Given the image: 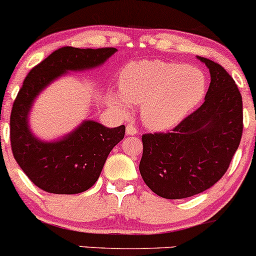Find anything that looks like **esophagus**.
I'll return each instance as SVG.
<instances>
[{"instance_id": "1", "label": "esophagus", "mask_w": 256, "mask_h": 256, "mask_svg": "<svg viewBox=\"0 0 256 256\" xmlns=\"http://www.w3.org/2000/svg\"><path fill=\"white\" fill-rule=\"evenodd\" d=\"M138 134V130L136 126L132 124L126 125V134H128V136H134V134Z\"/></svg>"}]
</instances>
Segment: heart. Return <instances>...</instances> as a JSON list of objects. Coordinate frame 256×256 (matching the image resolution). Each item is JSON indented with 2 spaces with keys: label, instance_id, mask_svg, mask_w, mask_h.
Segmentation results:
<instances>
[{
  "label": "heart",
  "instance_id": "1",
  "mask_svg": "<svg viewBox=\"0 0 256 256\" xmlns=\"http://www.w3.org/2000/svg\"><path fill=\"white\" fill-rule=\"evenodd\" d=\"M122 96H113L122 110L142 104L140 116L152 130H168L183 120L204 98L206 78L192 66L161 60L128 64L120 73Z\"/></svg>",
  "mask_w": 256,
  "mask_h": 256
}]
</instances>
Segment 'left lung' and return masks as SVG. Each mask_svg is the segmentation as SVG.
<instances>
[{
    "label": "left lung",
    "instance_id": "left-lung-1",
    "mask_svg": "<svg viewBox=\"0 0 256 256\" xmlns=\"http://www.w3.org/2000/svg\"><path fill=\"white\" fill-rule=\"evenodd\" d=\"M210 73L204 102L173 128L142 136L140 172L164 198L198 195L228 171L243 132L242 96L222 66L198 56Z\"/></svg>",
    "mask_w": 256,
    "mask_h": 256
}]
</instances>
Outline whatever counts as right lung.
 <instances>
[{
	"label": "right lung",
	"instance_id": "1",
	"mask_svg": "<svg viewBox=\"0 0 256 256\" xmlns=\"http://www.w3.org/2000/svg\"><path fill=\"white\" fill-rule=\"evenodd\" d=\"M116 52V48L64 46L26 76L12 108L10 146L20 168L44 192L72 195L90 189L98 179L110 150L124 138L125 126L110 128L86 120L61 140L43 142L31 134L28 124L34 98L64 73L100 66Z\"/></svg>",
	"mask_w": 256,
	"mask_h": 256
}]
</instances>
